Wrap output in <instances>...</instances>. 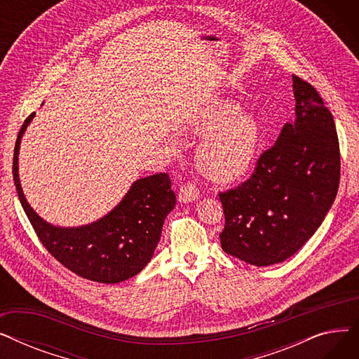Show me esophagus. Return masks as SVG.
Instances as JSON below:
<instances>
[{"label":"esophagus","instance_id":"1","mask_svg":"<svg viewBox=\"0 0 359 359\" xmlns=\"http://www.w3.org/2000/svg\"><path fill=\"white\" fill-rule=\"evenodd\" d=\"M199 198V191L198 187L192 183H187V184H183L180 187V192H179V202L182 203H189V202H195L196 199Z\"/></svg>","mask_w":359,"mask_h":359}]
</instances>
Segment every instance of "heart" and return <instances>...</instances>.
<instances>
[{"label":"heart","mask_w":359,"mask_h":359,"mask_svg":"<svg viewBox=\"0 0 359 359\" xmlns=\"http://www.w3.org/2000/svg\"><path fill=\"white\" fill-rule=\"evenodd\" d=\"M196 134H208L198 151L205 176L229 183L250 172L260 142V125L250 111L229 99H217L202 107L189 123Z\"/></svg>","instance_id":"b5f03b06"}]
</instances>
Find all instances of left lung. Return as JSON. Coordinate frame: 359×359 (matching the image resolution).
Instances as JSON below:
<instances>
[{"mask_svg":"<svg viewBox=\"0 0 359 359\" xmlns=\"http://www.w3.org/2000/svg\"><path fill=\"white\" fill-rule=\"evenodd\" d=\"M294 121L263 153L252 177L219 194L222 250L255 266L295 255L313 237L336 198L341 157L330 110L317 90L292 75Z\"/></svg>","mask_w":359,"mask_h":359,"instance_id":"1","label":"left lung"}]
</instances>
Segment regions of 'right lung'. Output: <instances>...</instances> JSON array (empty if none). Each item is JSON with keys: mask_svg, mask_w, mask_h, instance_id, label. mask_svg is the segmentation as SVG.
Masks as SVG:
<instances>
[{"mask_svg": "<svg viewBox=\"0 0 359 359\" xmlns=\"http://www.w3.org/2000/svg\"><path fill=\"white\" fill-rule=\"evenodd\" d=\"M36 113L25 121L14 147L13 176L23 210L46 250L81 278L118 284L140 273L153 259L165 217L176 195L165 173L135 180L121 202L104 217L80 227H60L45 221L27 202L18 176V154L25 132Z\"/></svg>", "mask_w": 359, "mask_h": 359, "instance_id": "1", "label": "right lung"}]
</instances>
